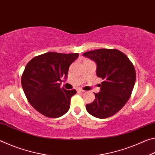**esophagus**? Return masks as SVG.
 Segmentation results:
<instances>
[{
  "label": "esophagus",
  "instance_id": "34e87169",
  "mask_svg": "<svg viewBox=\"0 0 155 155\" xmlns=\"http://www.w3.org/2000/svg\"><path fill=\"white\" fill-rule=\"evenodd\" d=\"M77 92H79V93H83V92H85V91L83 90H81V89H78V90H77Z\"/></svg>",
  "mask_w": 155,
  "mask_h": 155
}]
</instances>
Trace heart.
Wrapping results in <instances>:
<instances>
[{
    "instance_id": "1",
    "label": "heart",
    "mask_w": 155,
    "mask_h": 155,
    "mask_svg": "<svg viewBox=\"0 0 155 155\" xmlns=\"http://www.w3.org/2000/svg\"><path fill=\"white\" fill-rule=\"evenodd\" d=\"M85 61H89V60H87V59H85Z\"/></svg>"
}]
</instances>
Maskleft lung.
Instances as JSON below:
<instances>
[{
	"instance_id": "obj_1",
	"label": "left lung",
	"mask_w": 155,
	"mask_h": 155,
	"mask_svg": "<svg viewBox=\"0 0 155 155\" xmlns=\"http://www.w3.org/2000/svg\"><path fill=\"white\" fill-rule=\"evenodd\" d=\"M97 64L96 75L103 80L101 91L91 103L86 104L89 114L98 118H107L118 112L130 98L136 73L133 63L117 49L101 48L83 54Z\"/></svg>"
}]
</instances>
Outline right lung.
I'll return each instance as SVG.
<instances>
[{
	"mask_svg": "<svg viewBox=\"0 0 155 155\" xmlns=\"http://www.w3.org/2000/svg\"><path fill=\"white\" fill-rule=\"evenodd\" d=\"M78 53L49 52L28 61L21 77L26 97L34 109L51 118L61 117L70 109L75 90L60 87L62 78H67L70 65Z\"/></svg>",
	"mask_w": 155,
	"mask_h": 155,
	"instance_id": "add662e5",
	"label": "right lung"
}]
</instances>
